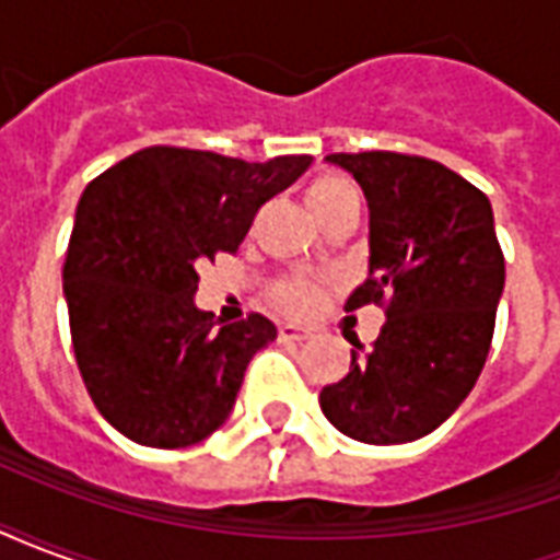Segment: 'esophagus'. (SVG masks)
I'll return each mask as SVG.
<instances>
[{
	"label": "esophagus",
	"mask_w": 560,
	"mask_h": 560,
	"mask_svg": "<svg viewBox=\"0 0 560 560\" xmlns=\"http://www.w3.org/2000/svg\"><path fill=\"white\" fill-rule=\"evenodd\" d=\"M308 339V329L300 324H281L279 327V341H305Z\"/></svg>",
	"instance_id": "obj_1"
}]
</instances>
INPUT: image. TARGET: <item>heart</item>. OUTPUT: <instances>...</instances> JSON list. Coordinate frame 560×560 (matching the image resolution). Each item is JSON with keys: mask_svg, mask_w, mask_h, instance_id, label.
Instances as JSON below:
<instances>
[{"mask_svg": "<svg viewBox=\"0 0 560 560\" xmlns=\"http://www.w3.org/2000/svg\"><path fill=\"white\" fill-rule=\"evenodd\" d=\"M351 195L353 188L348 179L327 173V176H317V179L308 183V188H305V203H308L312 215L317 219L324 209L336 207L339 200H345V197ZM276 300H279V305H284L288 312H305V308L317 300V288L305 279H284L279 288H276Z\"/></svg>", "mask_w": 560, "mask_h": 560, "instance_id": "obj_1", "label": "heart"}]
</instances>
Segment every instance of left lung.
Instances as JSON below:
<instances>
[{
	"label": "left lung",
	"mask_w": 560,
	"mask_h": 560,
	"mask_svg": "<svg viewBox=\"0 0 560 560\" xmlns=\"http://www.w3.org/2000/svg\"><path fill=\"white\" fill-rule=\"evenodd\" d=\"M329 164L369 203V276L345 308L387 300L375 348L353 341L351 372L320 411L363 444H408L450 420L486 363L504 293L489 197L444 164L399 152H336Z\"/></svg>",
	"instance_id": "obj_1"
}]
</instances>
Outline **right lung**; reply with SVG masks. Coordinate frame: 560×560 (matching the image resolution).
I'll return each instance as SVG.
<instances>
[{"label":"right lung","mask_w":560,"mask_h":560,"mask_svg":"<svg viewBox=\"0 0 560 560\" xmlns=\"http://www.w3.org/2000/svg\"><path fill=\"white\" fill-rule=\"evenodd\" d=\"M308 164L149 147L86 185L62 291L83 384L128 441L179 450L231 417L252 357L279 329L197 308V264L236 252L257 209Z\"/></svg>","instance_id":"obj_1"}]
</instances>
